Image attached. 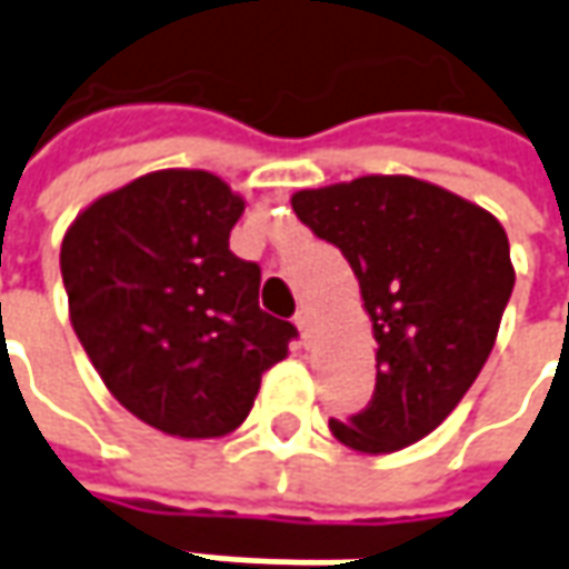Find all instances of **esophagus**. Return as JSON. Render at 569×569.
<instances>
[{"label": "esophagus", "instance_id": "obj_1", "mask_svg": "<svg viewBox=\"0 0 569 569\" xmlns=\"http://www.w3.org/2000/svg\"><path fill=\"white\" fill-rule=\"evenodd\" d=\"M296 327H299L302 340L308 343V340H311V330H315V315H311L308 308H299V315H296Z\"/></svg>", "mask_w": 569, "mask_h": 569}]
</instances>
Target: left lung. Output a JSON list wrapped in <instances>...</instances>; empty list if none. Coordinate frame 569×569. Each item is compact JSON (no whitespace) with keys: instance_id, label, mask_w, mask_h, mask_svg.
<instances>
[{"instance_id":"obj_1","label":"left lung","mask_w":569,"mask_h":569,"mask_svg":"<svg viewBox=\"0 0 569 569\" xmlns=\"http://www.w3.org/2000/svg\"><path fill=\"white\" fill-rule=\"evenodd\" d=\"M318 239L343 251L378 340L375 397L333 438L393 453L441 425L479 378L513 292L503 226L441 186L362 176L292 194Z\"/></svg>"}]
</instances>
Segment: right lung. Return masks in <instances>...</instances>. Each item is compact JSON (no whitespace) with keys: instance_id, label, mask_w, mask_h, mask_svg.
Segmentation results:
<instances>
[{"instance_id":"obj_1","label":"right lung","mask_w":569,"mask_h":569,"mask_svg":"<svg viewBox=\"0 0 569 569\" xmlns=\"http://www.w3.org/2000/svg\"><path fill=\"white\" fill-rule=\"evenodd\" d=\"M246 201L204 169H157L84 207L62 239L69 318L109 393L172 438H223L296 327L261 311L229 251Z\"/></svg>"}]
</instances>
